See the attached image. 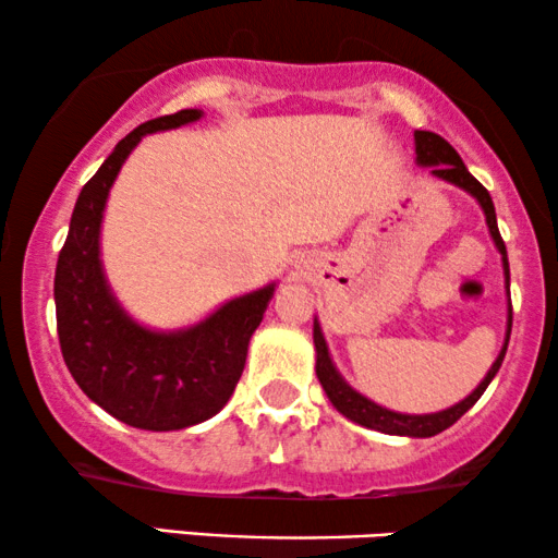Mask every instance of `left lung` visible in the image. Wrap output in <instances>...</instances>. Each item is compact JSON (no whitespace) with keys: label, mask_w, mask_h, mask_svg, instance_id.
Returning <instances> with one entry per match:
<instances>
[{"label":"left lung","mask_w":558,"mask_h":558,"mask_svg":"<svg viewBox=\"0 0 558 558\" xmlns=\"http://www.w3.org/2000/svg\"><path fill=\"white\" fill-rule=\"evenodd\" d=\"M415 154H417V163H423V167H430V172H434L438 180H447V182H451V185L468 190V193L473 195L477 203H481L483 214H486L488 229H490V238H494L496 247H499V253H501L504 274H507V287H509L507 245H504V240H501V234H499V225H496V211H494V201H490L488 190L483 187L481 182H477L475 177L468 172V167H464V163H462L460 154H457V150L451 148L441 135L428 133V130H415ZM509 333H512V303H509L507 342H504L499 357H496V363L490 365L488 376L483 378L481 386H477V389L468 399H462L460 404H454V408H449V410L434 412V415H402V412H391V410L381 408V404L371 402L368 397L357 395V391L352 389V386L347 384L342 376H339V371L333 368V363H331V357H329V347H326V339H324V333H320L318 320H316V324H313V342H316V376H318L320 386H324L326 397L331 399L333 408L342 412L344 417H350V421L365 425V428L381 430V434L428 438V436L441 434V430H447L449 425H454L464 415V412L473 408L477 399L483 397V391L488 389V384L494 381V376H496V373H499L504 355H507Z\"/></svg>","instance_id":"1"}]
</instances>
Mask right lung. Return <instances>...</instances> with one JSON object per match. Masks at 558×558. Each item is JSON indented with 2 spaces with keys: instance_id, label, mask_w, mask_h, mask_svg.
<instances>
[{
  "instance_id": "right-lung-1",
  "label": "right lung",
  "mask_w": 558,
  "mask_h": 558,
  "mask_svg": "<svg viewBox=\"0 0 558 558\" xmlns=\"http://www.w3.org/2000/svg\"><path fill=\"white\" fill-rule=\"evenodd\" d=\"M195 120L201 109H182L143 122L117 143L77 195L57 260V333L72 378L98 408L143 430H180L225 408L274 294L268 284L229 300L190 329L161 333L137 326L104 279L98 232L117 172L143 135Z\"/></svg>"
}]
</instances>
